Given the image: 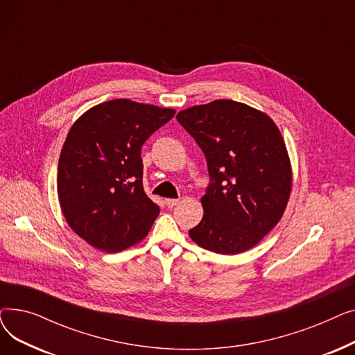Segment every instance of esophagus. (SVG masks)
Listing matches in <instances>:
<instances>
[{"instance_id":"1","label":"esophagus","mask_w":355,"mask_h":355,"mask_svg":"<svg viewBox=\"0 0 355 355\" xmlns=\"http://www.w3.org/2000/svg\"><path fill=\"white\" fill-rule=\"evenodd\" d=\"M178 201H180V200H177V198H166V200H165V206H166L168 209H173L174 206H177Z\"/></svg>"}]
</instances>
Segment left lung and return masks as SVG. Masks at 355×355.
Masks as SVG:
<instances>
[{
    "instance_id": "left-lung-1",
    "label": "left lung",
    "mask_w": 355,
    "mask_h": 355,
    "mask_svg": "<svg viewBox=\"0 0 355 355\" xmlns=\"http://www.w3.org/2000/svg\"><path fill=\"white\" fill-rule=\"evenodd\" d=\"M177 119L202 149L213 181L190 237L218 254L254 248L282 218L292 191L281 130L265 112L230 99L184 109Z\"/></svg>"
}]
</instances>
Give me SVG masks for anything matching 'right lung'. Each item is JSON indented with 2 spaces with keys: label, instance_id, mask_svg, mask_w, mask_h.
I'll return each mask as SVG.
<instances>
[{
  "label": "right lung",
  "instance_id": "right-lung-1",
  "mask_svg": "<svg viewBox=\"0 0 355 355\" xmlns=\"http://www.w3.org/2000/svg\"><path fill=\"white\" fill-rule=\"evenodd\" d=\"M174 115L171 107L114 99L69 129L58 194L67 225L90 246L116 253L148 234L159 207L144 191L141 146Z\"/></svg>",
  "mask_w": 355,
  "mask_h": 355
}]
</instances>
